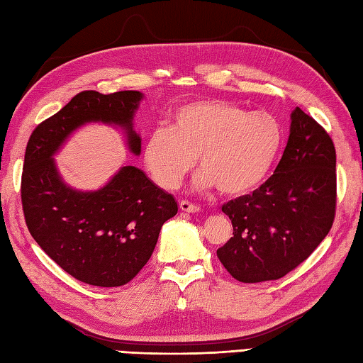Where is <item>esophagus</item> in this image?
<instances>
[{"instance_id":"esophagus-1","label":"esophagus","mask_w":363,"mask_h":363,"mask_svg":"<svg viewBox=\"0 0 363 363\" xmlns=\"http://www.w3.org/2000/svg\"><path fill=\"white\" fill-rule=\"evenodd\" d=\"M179 207H181L182 212H191V213H194V212H199V211H201V207L194 204V203H190V201H186V199H184V201L179 203Z\"/></svg>"}]
</instances>
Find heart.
<instances>
[{"label": "heart", "mask_w": 363, "mask_h": 363, "mask_svg": "<svg viewBox=\"0 0 363 363\" xmlns=\"http://www.w3.org/2000/svg\"><path fill=\"white\" fill-rule=\"evenodd\" d=\"M282 123L265 111L248 112L223 99L181 106L172 128L148 134L143 159L160 187L181 186L199 156V187L217 186L223 195L240 196L265 182L282 151Z\"/></svg>", "instance_id": "heart-1"}]
</instances>
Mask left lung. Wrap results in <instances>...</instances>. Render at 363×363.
Here are the masks:
<instances>
[{
	"mask_svg": "<svg viewBox=\"0 0 363 363\" xmlns=\"http://www.w3.org/2000/svg\"><path fill=\"white\" fill-rule=\"evenodd\" d=\"M335 162L333 138L296 107L274 173L221 207L234 237L217 256L230 276L248 284L281 279L311 256L335 218Z\"/></svg>",
	"mask_w": 363,
	"mask_h": 363,
	"instance_id": "8db88e82",
	"label": "left lung"
}]
</instances>
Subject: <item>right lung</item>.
Returning a JSON list of instances; mask_svg holds the SVG:
<instances>
[{"mask_svg": "<svg viewBox=\"0 0 363 363\" xmlns=\"http://www.w3.org/2000/svg\"><path fill=\"white\" fill-rule=\"evenodd\" d=\"M140 99L137 90L109 95L84 90L42 121L26 145L21 206L29 233L64 272L96 287H120L134 279L177 204L133 165L123 167L103 189L76 191L60 179L51 156L89 121L123 126L130 151L140 154L142 140L133 130Z\"/></svg>", "mask_w": 363, "mask_h": 363, "instance_id": "right-lung-1", "label": "right lung"}]
</instances>
